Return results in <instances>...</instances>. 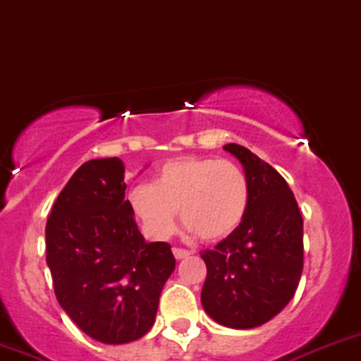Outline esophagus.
Returning <instances> with one entry per match:
<instances>
[{"label":"esophagus","mask_w":361,"mask_h":361,"mask_svg":"<svg viewBox=\"0 0 361 361\" xmlns=\"http://www.w3.org/2000/svg\"><path fill=\"white\" fill-rule=\"evenodd\" d=\"M173 255L176 260H183V258L190 257V251L183 250V248H173Z\"/></svg>","instance_id":"34e87169"}]
</instances>
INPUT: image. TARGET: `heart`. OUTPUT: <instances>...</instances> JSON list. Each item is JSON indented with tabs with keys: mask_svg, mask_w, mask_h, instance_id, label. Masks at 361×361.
Wrapping results in <instances>:
<instances>
[{
	"mask_svg": "<svg viewBox=\"0 0 361 361\" xmlns=\"http://www.w3.org/2000/svg\"><path fill=\"white\" fill-rule=\"evenodd\" d=\"M127 201L150 238H169L180 209L188 232L213 243L231 235L245 220L250 180L232 160L181 157L164 164L152 185L130 188Z\"/></svg>",
	"mask_w": 361,
	"mask_h": 361,
	"instance_id": "1",
	"label": "heart"
}]
</instances>
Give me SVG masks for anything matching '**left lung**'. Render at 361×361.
<instances>
[{
    "instance_id": "8db88e82",
    "label": "left lung",
    "mask_w": 361,
    "mask_h": 361,
    "mask_svg": "<svg viewBox=\"0 0 361 361\" xmlns=\"http://www.w3.org/2000/svg\"><path fill=\"white\" fill-rule=\"evenodd\" d=\"M250 180L243 224L202 251L207 276L201 302L228 329H255L286 307L304 269V221L285 178L241 145H225Z\"/></svg>"
}]
</instances>
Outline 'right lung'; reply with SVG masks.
Returning a JSON list of instances; mask_svg holds the SVG:
<instances>
[{
  "instance_id": "right-lung-1",
  "label": "right lung",
  "mask_w": 361,
  "mask_h": 361,
  "mask_svg": "<svg viewBox=\"0 0 361 361\" xmlns=\"http://www.w3.org/2000/svg\"><path fill=\"white\" fill-rule=\"evenodd\" d=\"M123 162L94 159L76 169L45 227L47 265L61 307L103 344L137 341L154 326L176 260L147 243L126 199Z\"/></svg>"
}]
</instances>
